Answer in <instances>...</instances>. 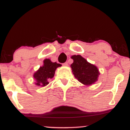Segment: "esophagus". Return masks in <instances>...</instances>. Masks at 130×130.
Returning <instances> with one entry per match:
<instances>
[{
	"instance_id": "esophagus-1",
	"label": "esophagus",
	"mask_w": 130,
	"mask_h": 130,
	"mask_svg": "<svg viewBox=\"0 0 130 130\" xmlns=\"http://www.w3.org/2000/svg\"><path fill=\"white\" fill-rule=\"evenodd\" d=\"M63 66H68V63L67 62H66L63 63Z\"/></svg>"
}]
</instances>
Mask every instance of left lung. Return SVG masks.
I'll return each instance as SVG.
<instances>
[{"mask_svg": "<svg viewBox=\"0 0 130 130\" xmlns=\"http://www.w3.org/2000/svg\"><path fill=\"white\" fill-rule=\"evenodd\" d=\"M73 60L71 67L75 77L82 84L92 85L98 80L99 72L96 66L89 63L80 55H73Z\"/></svg>", "mask_w": 130, "mask_h": 130, "instance_id": "1", "label": "left lung"}]
</instances>
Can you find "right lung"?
<instances>
[{
	"label": "right lung",
	"mask_w": 130,
	"mask_h": 130,
	"mask_svg": "<svg viewBox=\"0 0 130 130\" xmlns=\"http://www.w3.org/2000/svg\"><path fill=\"white\" fill-rule=\"evenodd\" d=\"M61 65L57 62H52L49 59L44 61V65L34 73V77L37 81L36 84L38 86H45L49 84L48 80L53 78L55 71L58 67Z\"/></svg>",
	"instance_id": "add662e5"
}]
</instances>
